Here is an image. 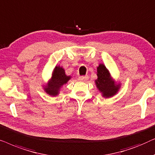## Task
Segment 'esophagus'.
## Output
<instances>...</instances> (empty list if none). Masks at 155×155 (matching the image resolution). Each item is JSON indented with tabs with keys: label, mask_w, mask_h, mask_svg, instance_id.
<instances>
[{
	"label": "esophagus",
	"mask_w": 155,
	"mask_h": 155,
	"mask_svg": "<svg viewBox=\"0 0 155 155\" xmlns=\"http://www.w3.org/2000/svg\"><path fill=\"white\" fill-rule=\"evenodd\" d=\"M88 79H89V77H88L87 75H86V76H80V77H79V78H78L79 81H81V82H85Z\"/></svg>",
	"instance_id": "esophagus-1"
}]
</instances>
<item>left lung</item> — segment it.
Listing matches in <instances>:
<instances>
[{"label":"left lung","mask_w":155,"mask_h":155,"mask_svg":"<svg viewBox=\"0 0 155 155\" xmlns=\"http://www.w3.org/2000/svg\"><path fill=\"white\" fill-rule=\"evenodd\" d=\"M97 75V79L95 80V84L102 97L109 98L117 94L120 87V84L116 83L104 65L101 63L99 65Z\"/></svg>","instance_id":"left-lung-1"}]
</instances>
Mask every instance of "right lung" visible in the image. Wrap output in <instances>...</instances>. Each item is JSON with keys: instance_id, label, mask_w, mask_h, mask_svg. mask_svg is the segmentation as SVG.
Segmentation results:
<instances>
[{"instance_id": "add662e5", "label": "right lung", "mask_w": 155, "mask_h": 155, "mask_svg": "<svg viewBox=\"0 0 155 155\" xmlns=\"http://www.w3.org/2000/svg\"><path fill=\"white\" fill-rule=\"evenodd\" d=\"M71 76L67 75L62 66L56 65L52 72L51 78L48 83L44 85V90L50 96H57L62 87L71 80Z\"/></svg>"}]
</instances>
